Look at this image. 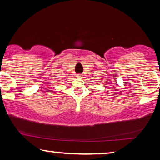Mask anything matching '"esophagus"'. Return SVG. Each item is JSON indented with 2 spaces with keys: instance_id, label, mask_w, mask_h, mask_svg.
<instances>
[{
  "instance_id": "34e87169",
  "label": "esophagus",
  "mask_w": 160,
  "mask_h": 160,
  "mask_svg": "<svg viewBox=\"0 0 160 160\" xmlns=\"http://www.w3.org/2000/svg\"><path fill=\"white\" fill-rule=\"evenodd\" d=\"M76 77L82 78V74H77V75H76Z\"/></svg>"
}]
</instances>
